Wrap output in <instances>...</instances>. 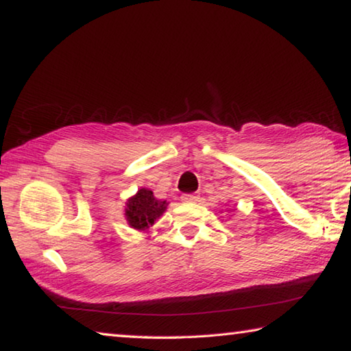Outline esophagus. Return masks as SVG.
Wrapping results in <instances>:
<instances>
[{
  "label": "esophagus",
  "mask_w": 351,
  "mask_h": 351,
  "mask_svg": "<svg viewBox=\"0 0 351 351\" xmlns=\"http://www.w3.org/2000/svg\"><path fill=\"white\" fill-rule=\"evenodd\" d=\"M198 199H199V197L197 193H186V195H182V197H181L182 203H197Z\"/></svg>",
  "instance_id": "1"
}]
</instances>
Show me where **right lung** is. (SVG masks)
I'll use <instances>...</instances> for the list:
<instances>
[{"label":"right lung","mask_w":351,"mask_h":351,"mask_svg":"<svg viewBox=\"0 0 351 351\" xmlns=\"http://www.w3.org/2000/svg\"><path fill=\"white\" fill-rule=\"evenodd\" d=\"M167 203L153 197V192L148 189H141L133 198L128 199L125 215L132 228L145 230L156 221L165 210Z\"/></svg>","instance_id":"1"}]
</instances>
